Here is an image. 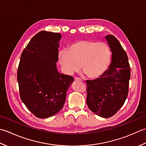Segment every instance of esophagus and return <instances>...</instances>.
Wrapping results in <instances>:
<instances>
[{
	"label": "esophagus",
	"mask_w": 146,
	"mask_h": 146,
	"mask_svg": "<svg viewBox=\"0 0 146 146\" xmlns=\"http://www.w3.org/2000/svg\"><path fill=\"white\" fill-rule=\"evenodd\" d=\"M74 80L76 81H81V79L79 78V77H74Z\"/></svg>",
	"instance_id": "1"
}]
</instances>
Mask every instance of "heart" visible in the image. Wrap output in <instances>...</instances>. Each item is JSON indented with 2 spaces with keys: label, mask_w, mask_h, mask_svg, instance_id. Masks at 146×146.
Wrapping results in <instances>:
<instances>
[{
  "label": "heart",
  "mask_w": 146,
  "mask_h": 146,
  "mask_svg": "<svg viewBox=\"0 0 146 146\" xmlns=\"http://www.w3.org/2000/svg\"><path fill=\"white\" fill-rule=\"evenodd\" d=\"M58 63L66 75L77 72L81 66L82 72L91 79L100 78L108 70L111 62V52L105 43L92 40H79L61 50Z\"/></svg>",
  "instance_id": "b5f03b06"
}]
</instances>
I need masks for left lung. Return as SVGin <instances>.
I'll return each instance as SVG.
<instances>
[{"instance_id":"left-lung-1","label":"left lung","mask_w":146,"mask_h":146,"mask_svg":"<svg viewBox=\"0 0 146 146\" xmlns=\"http://www.w3.org/2000/svg\"><path fill=\"white\" fill-rule=\"evenodd\" d=\"M112 53L107 72L100 78L86 81V103L91 111L103 118L113 116L123 106L129 93L130 68L126 52L113 35L105 36Z\"/></svg>"}]
</instances>
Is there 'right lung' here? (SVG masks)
Masks as SVG:
<instances>
[{
  "instance_id": "obj_1",
  "label": "right lung",
  "mask_w": 146,
  "mask_h": 146,
  "mask_svg": "<svg viewBox=\"0 0 146 146\" xmlns=\"http://www.w3.org/2000/svg\"><path fill=\"white\" fill-rule=\"evenodd\" d=\"M61 34L41 31L29 41L21 55L17 79L20 97L36 117L46 118L63 108L72 76L59 73Z\"/></svg>"
}]
</instances>
